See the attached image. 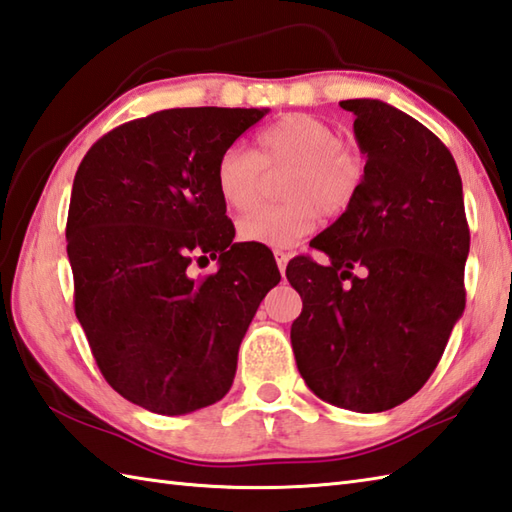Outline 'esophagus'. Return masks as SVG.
I'll use <instances>...</instances> for the list:
<instances>
[{
  "mask_svg": "<svg viewBox=\"0 0 512 512\" xmlns=\"http://www.w3.org/2000/svg\"><path fill=\"white\" fill-rule=\"evenodd\" d=\"M274 258H276V265H278V269H280V274H285L287 263H289V254H287V252H283V249H276V252H274Z\"/></svg>",
  "mask_w": 512,
  "mask_h": 512,
  "instance_id": "obj_1",
  "label": "esophagus"
}]
</instances>
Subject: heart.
Here are the masks:
<instances>
[{
	"instance_id": "obj_1",
	"label": "heart",
	"mask_w": 512,
	"mask_h": 512,
	"mask_svg": "<svg viewBox=\"0 0 512 512\" xmlns=\"http://www.w3.org/2000/svg\"><path fill=\"white\" fill-rule=\"evenodd\" d=\"M267 172L289 170L280 185L285 203L260 207L238 221L243 243L289 249L314 232L318 216L336 218L356 203L364 161L331 123L311 114H285L256 134V150L229 145L218 156L214 185L221 201L247 212L260 201Z\"/></svg>"
}]
</instances>
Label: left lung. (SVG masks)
Listing matches in <instances>:
<instances>
[{
  "label": "left lung",
  "mask_w": 512,
  "mask_h": 512,
  "mask_svg": "<svg viewBox=\"0 0 512 512\" xmlns=\"http://www.w3.org/2000/svg\"><path fill=\"white\" fill-rule=\"evenodd\" d=\"M340 106L356 114L364 183L311 241L329 263L287 265L302 298L291 347L320 400L380 413L420 391L440 362L466 305L471 232L453 154L429 128L378 99Z\"/></svg>",
  "instance_id": "left-lung-1"
}]
</instances>
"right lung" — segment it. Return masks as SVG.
Segmentation results:
<instances>
[{"label": "right lung", "mask_w": 512, "mask_h": 512, "mask_svg": "<svg viewBox=\"0 0 512 512\" xmlns=\"http://www.w3.org/2000/svg\"><path fill=\"white\" fill-rule=\"evenodd\" d=\"M267 114L172 108L110 130L83 156L66 223L75 314L97 367L132 404L185 415L234 382L238 347L280 271L232 243L218 156ZM219 271L196 281V255Z\"/></svg>", "instance_id": "obj_1"}]
</instances>
